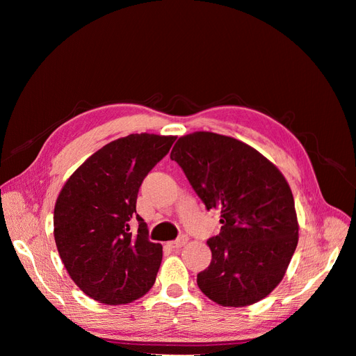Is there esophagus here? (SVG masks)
I'll use <instances>...</instances> for the list:
<instances>
[{"mask_svg":"<svg viewBox=\"0 0 356 356\" xmlns=\"http://www.w3.org/2000/svg\"><path fill=\"white\" fill-rule=\"evenodd\" d=\"M187 242H188V236L187 234H181L178 239H175L174 242H170V246L174 248V250H177V248L184 246Z\"/></svg>","mask_w":356,"mask_h":356,"instance_id":"obj_1","label":"esophagus"}]
</instances>
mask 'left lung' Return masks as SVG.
I'll return each mask as SVG.
<instances>
[{
    "label": "left lung",
    "mask_w": 356,
    "mask_h": 356,
    "mask_svg": "<svg viewBox=\"0 0 356 356\" xmlns=\"http://www.w3.org/2000/svg\"><path fill=\"white\" fill-rule=\"evenodd\" d=\"M170 159L207 209L221 212L208 245L212 260L197 275L215 303L250 306L282 281L298 242L294 197L272 161L238 139L212 132L181 136Z\"/></svg>",
    "instance_id": "left-lung-1"
}]
</instances>
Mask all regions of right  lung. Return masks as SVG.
<instances>
[{"instance_id": "add662e5", "label": "right lung", "mask_w": 356, "mask_h": 356, "mask_svg": "<svg viewBox=\"0 0 356 356\" xmlns=\"http://www.w3.org/2000/svg\"><path fill=\"white\" fill-rule=\"evenodd\" d=\"M174 141L154 134L118 138L86 160L59 193L53 234L60 260L75 285L99 303H131L154 285L163 251L148 239L136 199Z\"/></svg>"}]
</instances>
